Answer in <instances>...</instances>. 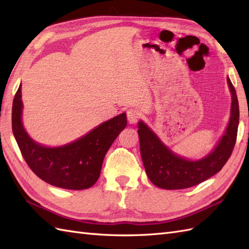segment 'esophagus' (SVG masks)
I'll list each match as a JSON object with an SVG mask.
<instances>
[{
	"label": "esophagus",
	"instance_id": "34e87169",
	"mask_svg": "<svg viewBox=\"0 0 249 249\" xmlns=\"http://www.w3.org/2000/svg\"><path fill=\"white\" fill-rule=\"evenodd\" d=\"M126 115H127V121L129 122V124H135L137 121H138L139 116H140V112L135 108H130L127 110L126 112Z\"/></svg>",
	"mask_w": 249,
	"mask_h": 249
}]
</instances>
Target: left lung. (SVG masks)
<instances>
[{"instance_id": "obj_1", "label": "left lung", "mask_w": 249, "mask_h": 249, "mask_svg": "<svg viewBox=\"0 0 249 249\" xmlns=\"http://www.w3.org/2000/svg\"><path fill=\"white\" fill-rule=\"evenodd\" d=\"M227 81L232 97L228 127L214 151L204 158L189 160L178 156L162 143L143 122H139L138 135L142 161L146 176L157 187L184 189L195 186L219 172L230 158L236 142L240 110L233 84L229 78H227Z\"/></svg>"}]
</instances>
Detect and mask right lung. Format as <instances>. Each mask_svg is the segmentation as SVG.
<instances>
[{
    "label": "right lung",
    "mask_w": 249,
    "mask_h": 249,
    "mask_svg": "<svg viewBox=\"0 0 249 249\" xmlns=\"http://www.w3.org/2000/svg\"><path fill=\"white\" fill-rule=\"evenodd\" d=\"M21 86L13 102L12 126L25 162L37 177L53 186L81 190L96 183L106 153L116 137L126 127V114L122 113L98 125L80 139L59 147L40 145L30 138L23 128Z\"/></svg>",
    "instance_id": "add662e5"
}]
</instances>
